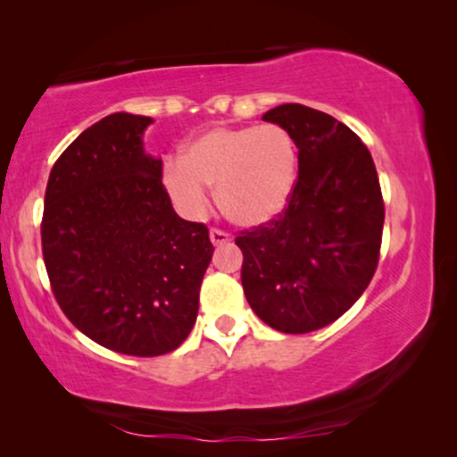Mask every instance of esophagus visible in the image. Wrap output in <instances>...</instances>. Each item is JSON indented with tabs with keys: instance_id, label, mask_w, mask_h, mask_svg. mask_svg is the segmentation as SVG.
<instances>
[{
	"instance_id": "obj_1",
	"label": "esophagus",
	"mask_w": 457,
	"mask_h": 457,
	"mask_svg": "<svg viewBox=\"0 0 457 457\" xmlns=\"http://www.w3.org/2000/svg\"><path fill=\"white\" fill-rule=\"evenodd\" d=\"M210 239H212V243H214V245H227V243L230 241V235L222 228H212L210 230Z\"/></svg>"
}]
</instances>
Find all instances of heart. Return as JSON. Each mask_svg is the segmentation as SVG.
<instances>
[{"mask_svg":"<svg viewBox=\"0 0 457 457\" xmlns=\"http://www.w3.org/2000/svg\"><path fill=\"white\" fill-rule=\"evenodd\" d=\"M297 164V143L285 127H214L185 147L183 160L166 162L164 185L189 214L208 208L205 187H216L218 205L230 222L258 227L289 204Z\"/></svg>","mask_w":457,"mask_h":457,"instance_id":"1","label":"heart"}]
</instances>
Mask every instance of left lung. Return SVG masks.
<instances>
[{"label": "left lung", "instance_id": "obj_1", "mask_svg": "<svg viewBox=\"0 0 457 457\" xmlns=\"http://www.w3.org/2000/svg\"><path fill=\"white\" fill-rule=\"evenodd\" d=\"M262 118L293 135L299 172L285 210L237 235L241 283L268 327L303 335L341 318L370 285L385 202L370 152L337 118L302 104Z\"/></svg>", "mask_w": 457, "mask_h": 457}]
</instances>
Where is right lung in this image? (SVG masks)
I'll use <instances>...</instances> for the list:
<instances>
[{
    "label": "right lung",
    "instance_id": "1",
    "mask_svg": "<svg viewBox=\"0 0 457 457\" xmlns=\"http://www.w3.org/2000/svg\"><path fill=\"white\" fill-rule=\"evenodd\" d=\"M154 120L116 112L83 130L49 172L41 220L54 297L91 341L154 358L189 337L214 245L172 210L162 160L143 152Z\"/></svg>",
    "mask_w": 457,
    "mask_h": 457
}]
</instances>
